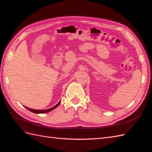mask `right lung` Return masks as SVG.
Masks as SVG:
<instances>
[{
  "instance_id": "obj_1",
  "label": "right lung",
  "mask_w": 152,
  "mask_h": 152,
  "mask_svg": "<svg viewBox=\"0 0 152 152\" xmlns=\"http://www.w3.org/2000/svg\"><path fill=\"white\" fill-rule=\"evenodd\" d=\"M60 103H61V101H60V102H59L58 104H56V105L54 106L53 107L50 108H49V109H47V110H38L31 109V108H28V107H25L26 109H28V110H30V112H33V113H48V112H50V111H52L53 110H54V108H56L58 107V106H59V104H60Z\"/></svg>"
}]
</instances>
